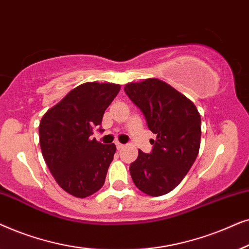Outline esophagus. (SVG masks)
I'll return each mask as SVG.
<instances>
[{
    "mask_svg": "<svg viewBox=\"0 0 249 249\" xmlns=\"http://www.w3.org/2000/svg\"><path fill=\"white\" fill-rule=\"evenodd\" d=\"M116 148H117L118 150H121V149L124 148V144H122L121 142H116Z\"/></svg>",
    "mask_w": 249,
    "mask_h": 249,
    "instance_id": "1",
    "label": "esophagus"
}]
</instances>
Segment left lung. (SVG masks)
Masks as SVG:
<instances>
[{
    "label": "left lung",
    "mask_w": 249,
    "mask_h": 249,
    "mask_svg": "<svg viewBox=\"0 0 249 249\" xmlns=\"http://www.w3.org/2000/svg\"><path fill=\"white\" fill-rule=\"evenodd\" d=\"M156 134L149 154L139 150L130 165L134 184L152 197L173 190L196 160L200 147L201 119L196 106L171 85L156 78L124 88Z\"/></svg>",
    "instance_id": "left-lung-1"
}]
</instances>
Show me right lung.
Returning <instances> with one entry per match:
<instances>
[{"mask_svg":"<svg viewBox=\"0 0 249 249\" xmlns=\"http://www.w3.org/2000/svg\"><path fill=\"white\" fill-rule=\"evenodd\" d=\"M119 90L111 83H84L41 119L43 158L57 183L72 196L89 197L105 183L116 145L102 144L92 134L95 128L102 132V117Z\"/></svg>","mask_w":249,"mask_h":249,"instance_id":"add662e5","label":"right lung"}]
</instances>
